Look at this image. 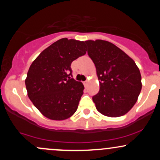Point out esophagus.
Returning <instances> with one entry per match:
<instances>
[{
    "instance_id": "esophagus-1",
    "label": "esophagus",
    "mask_w": 160,
    "mask_h": 160,
    "mask_svg": "<svg viewBox=\"0 0 160 160\" xmlns=\"http://www.w3.org/2000/svg\"><path fill=\"white\" fill-rule=\"evenodd\" d=\"M88 80H86V81L83 82V85H84L85 87L88 86Z\"/></svg>"
}]
</instances>
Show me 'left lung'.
Here are the masks:
<instances>
[{
	"instance_id": "left-lung-1",
	"label": "left lung",
	"mask_w": 160,
	"mask_h": 160,
	"mask_svg": "<svg viewBox=\"0 0 160 160\" xmlns=\"http://www.w3.org/2000/svg\"><path fill=\"white\" fill-rule=\"evenodd\" d=\"M85 43L100 80L99 92L93 97L97 110L111 118L127 114L142 90L139 69L130 56L111 42L97 39Z\"/></svg>"
}]
</instances>
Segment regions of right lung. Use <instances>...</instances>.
<instances>
[{
  "instance_id": "add662e5",
  "label": "right lung",
  "mask_w": 160,
  "mask_h": 160,
  "mask_svg": "<svg viewBox=\"0 0 160 160\" xmlns=\"http://www.w3.org/2000/svg\"><path fill=\"white\" fill-rule=\"evenodd\" d=\"M86 51L83 41L61 38L43 50L30 66L25 79L28 96L47 118L65 120L77 111L84 87L70 79V66Z\"/></svg>"
}]
</instances>
